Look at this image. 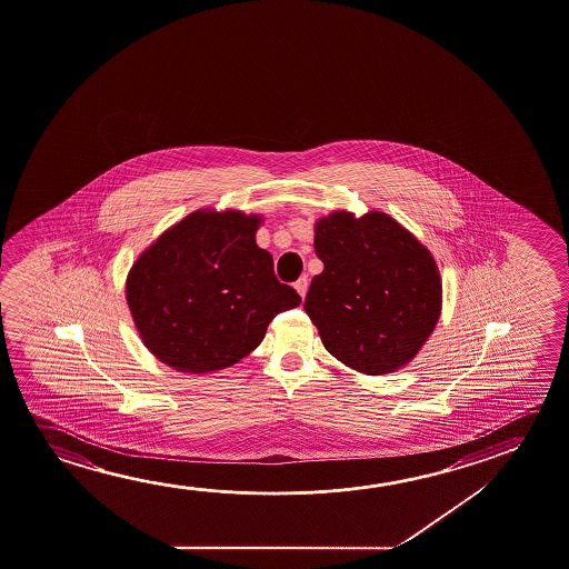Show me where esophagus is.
I'll return each instance as SVG.
<instances>
[{"mask_svg": "<svg viewBox=\"0 0 569 569\" xmlns=\"http://www.w3.org/2000/svg\"><path fill=\"white\" fill-rule=\"evenodd\" d=\"M293 288H296V291H298L301 298H306V293H308L309 288L308 278H306V276H303V278H299V280L293 283Z\"/></svg>", "mask_w": 569, "mask_h": 569, "instance_id": "1", "label": "esophagus"}]
</instances>
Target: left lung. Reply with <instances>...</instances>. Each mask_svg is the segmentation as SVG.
<instances>
[{"mask_svg": "<svg viewBox=\"0 0 569 569\" xmlns=\"http://www.w3.org/2000/svg\"><path fill=\"white\" fill-rule=\"evenodd\" d=\"M323 271L311 280L306 313L327 351L365 375L410 363L442 309V280L429 248L379 210H336L316 222Z\"/></svg>", "mask_w": 569, "mask_h": 569, "instance_id": "obj_1", "label": "left lung"}]
</instances>
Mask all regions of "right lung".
Returning <instances> with one entry per match:
<instances>
[{"instance_id":"right-lung-1","label":"right lung","mask_w":569,"mask_h":569,"mask_svg":"<svg viewBox=\"0 0 569 569\" xmlns=\"http://www.w3.org/2000/svg\"><path fill=\"white\" fill-rule=\"evenodd\" d=\"M261 222L240 210L200 208L132 263L127 303L159 361L180 373L222 371L252 353L273 317L301 303L256 243Z\"/></svg>"}]
</instances>
